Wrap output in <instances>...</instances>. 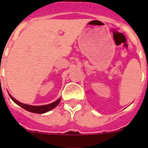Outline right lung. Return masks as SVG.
<instances>
[{
	"label": "right lung",
	"mask_w": 148,
	"mask_h": 148,
	"mask_svg": "<svg viewBox=\"0 0 148 148\" xmlns=\"http://www.w3.org/2000/svg\"><path fill=\"white\" fill-rule=\"evenodd\" d=\"M9 95H10V94H9ZM10 96L12 99V100L15 103H16L18 105H19L20 107L23 108V109H25L26 110L29 111V112H32V113H46V112H48V111L51 110L52 109L56 108V106L59 104L60 101H61V99H58V100L56 101L55 102L51 103V104H47V105L32 106V105H28V104H22V103L19 102L18 101H17L16 99H14L11 95H10Z\"/></svg>",
	"instance_id": "obj_1"
}]
</instances>
